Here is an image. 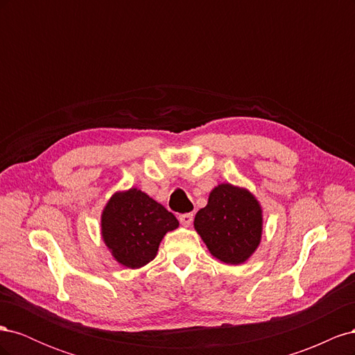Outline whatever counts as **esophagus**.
Instances as JSON below:
<instances>
[{
  "label": "esophagus",
  "instance_id": "esophagus-1",
  "mask_svg": "<svg viewBox=\"0 0 355 355\" xmlns=\"http://www.w3.org/2000/svg\"><path fill=\"white\" fill-rule=\"evenodd\" d=\"M192 219H194V214H192V213L179 214V222L184 225V227H189V225L192 223Z\"/></svg>",
  "mask_w": 355,
  "mask_h": 355
}]
</instances>
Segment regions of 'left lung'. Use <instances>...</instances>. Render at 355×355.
Returning <instances> with one entry per match:
<instances>
[{
    "instance_id": "8db88e82",
    "label": "left lung",
    "mask_w": 355,
    "mask_h": 355,
    "mask_svg": "<svg viewBox=\"0 0 355 355\" xmlns=\"http://www.w3.org/2000/svg\"><path fill=\"white\" fill-rule=\"evenodd\" d=\"M194 227L216 259L239 265L261 243L262 210L247 189L220 184L210 192L207 206L196 214Z\"/></svg>"
}]
</instances>
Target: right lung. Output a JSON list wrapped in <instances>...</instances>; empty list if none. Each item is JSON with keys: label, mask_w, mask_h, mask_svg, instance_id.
I'll use <instances>...</instances> for the list:
<instances>
[{"label": "right lung", "mask_w": 355, "mask_h": 355, "mask_svg": "<svg viewBox=\"0 0 355 355\" xmlns=\"http://www.w3.org/2000/svg\"><path fill=\"white\" fill-rule=\"evenodd\" d=\"M178 227L173 213L136 188L116 192L102 213L103 241L127 268L151 262L166 232Z\"/></svg>", "instance_id": "add662e5"}]
</instances>
